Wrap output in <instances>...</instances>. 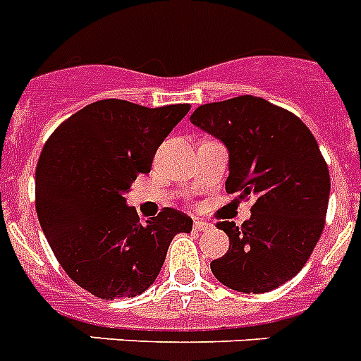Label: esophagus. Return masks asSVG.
Masks as SVG:
<instances>
[{"mask_svg": "<svg viewBox=\"0 0 361 361\" xmlns=\"http://www.w3.org/2000/svg\"><path fill=\"white\" fill-rule=\"evenodd\" d=\"M193 228H195L197 232H204V230H210L212 224L202 221V219H195V221H193Z\"/></svg>", "mask_w": 361, "mask_h": 361, "instance_id": "34e87169", "label": "esophagus"}]
</instances>
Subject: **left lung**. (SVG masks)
<instances>
[{
  "label": "left lung",
  "mask_w": 361,
  "mask_h": 361,
  "mask_svg": "<svg viewBox=\"0 0 361 361\" xmlns=\"http://www.w3.org/2000/svg\"><path fill=\"white\" fill-rule=\"evenodd\" d=\"M190 120L226 146V192L255 199L241 226L217 224L230 248L212 272L237 292L274 290L303 269L325 226L331 177L318 142L294 113L252 94L199 106Z\"/></svg>",
  "instance_id": "1"
}]
</instances>
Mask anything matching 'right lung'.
I'll return each mask as SVG.
<instances>
[{
    "label": "right lung",
    "instance_id": "obj_1",
    "mask_svg": "<svg viewBox=\"0 0 361 361\" xmlns=\"http://www.w3.org/2000/svg\"><path fill=\"white\" fill-rule=\"evenodd\" d=\"M190 104L144 107L126 100L89 104L49 137L36 166V214L58 263L102 300L135 298L159 276L169 243L193 221L164 208L140 223L126 204L138 173Z\"/></svg>",
    "mask_w": 361,
    "mask_h": 361
}]
</instances>
